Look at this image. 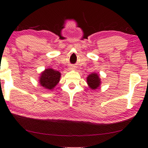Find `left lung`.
Masks as SVG:
<instances>
[{
	"instance_id": "left-lung-1",
	"label": "left lung",
	"mask_w": 148,
	"mask_h": 148,
	"mask_svg": "<svg viewBox=\"0 0 148 148\" xmlns=\"http://www.w3.org/2000/svg\"><path fill=\"white\" fill-rule=\"evenodd\" d=\"M87 83L90 89L95 90L100 87L101 81L99 75L96 73H92L87 76Z\"/></svg>"
}]
</instances>
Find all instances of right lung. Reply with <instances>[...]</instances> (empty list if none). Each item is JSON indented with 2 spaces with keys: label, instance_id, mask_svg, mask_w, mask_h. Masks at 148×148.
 <instances>
[{
  "label": "right lung",
  "instance_id": "right-lung-1",
  "mask_svg": "<svg viewBox=\"0 0 148 148\" xmlns=\"http://www.w3.org/2000/svg\"><path fill=\"white\" fill-rule=\"evenodd\" d=\"M61 75V73L58 71L54 70L51 68H47L40 73L38 83L44 89L52 90L59 83Z\"/></svg>",
  "mask_w": 148,
  "mask_h": 148
}]
</instances>
